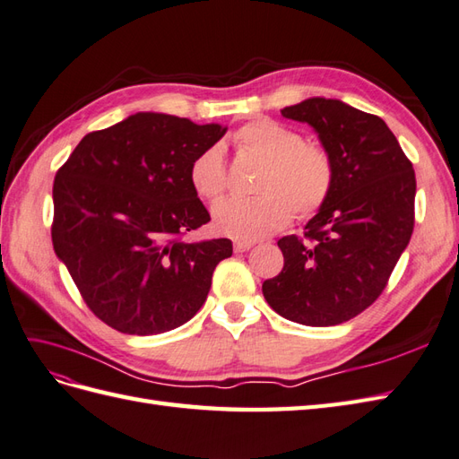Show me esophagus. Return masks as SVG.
I'll list each match as a JSON object with an SVG mask.
<instances>
[{
  "mask_svg": "<svg viewBox=\"0 0 459 459\" xmlns=\"http://www.w3.org/2000/svg\"><path fill=\"white\" fill-rule=\"evenodd\" d=\"M252 246V240H234V252H248Z\"/></svg>",
  "mask_w": 459,
  "mask_h": 459,
  "instance_id": "1",
  "label": "esophagus"
}]
</instances>
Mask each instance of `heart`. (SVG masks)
<instances>
[{"label":"heart","instance_id":"heart-1","mask_svg":"<svg viewBox=\"0 0 459 459\" xmlns=\"http://www.w3.org/2000/svg\"><path fill=\"white\" fill-rule=\"evenodd\" d=\"M237 143L265 162L257 180V197H227L213 205L217 232L238 240H257L287 227L292 209L299 217H310L330 197L333 162L304 137L272 120H255L234 134ZM190 182L204 199H217L227 187L222 149L211 145L199 152L190 167Z\"/></svg>","mask_w":459,"mask_h":459}]
</instances>
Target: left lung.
I'll return each instance as SVG.
<instances>
[{
  "instance_id": "obj_1",
  "label": "left lung",
  "mask_w": 459,
  "mask_h": 459,
  "mask_svg": "<svg viewBox=\"0 0 459 459\" xmlns=\"http://www.w3.org/2000/svg\"><path fill=\"white\" fill-rule=\"evenodd\" d=\"M308 124L333 162L330 197L304 240L277 246L285 265L262 290L269 307L302 325H337L380 297L415 225V170L382 117L312 97L281 110Z\"/></svg>"
}]
</instances>
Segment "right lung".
<instances>
[{
  "mask_svg": "<svg viewBox=\"0 0 459 459\" xmlns=\"http://www.w3.org/2000/svg\"><path fill=\"white\" fill-rule=\"evenodd\" d=\"M221 124L137 112L79 141L54 180V252L95 316L129 335H157L194 318L229 238L180 237L211 221L190 182Z\"/></svg>",
  "mask_w": 459,
  "mask_h": 459,
  "instance_id": "add662e5",
  "label": "right lung"
}]
</instances>
